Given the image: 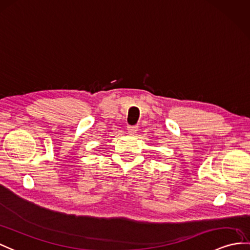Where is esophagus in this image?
I'll list each match as a JSON object with an SVG mask.
<instances>
[{
	"label": "esophagus",
	"mask_w": 250,
	"mask_h": 250,
	"mask_svg": "<svg viewBox=\"0 0 250 250\" xmlns=\"http://www.w3.org/2000/svg\"><path fill=\"white\" fill-rule=\"evenodd\" d=\"M127 130H128V132L131 133V135H135L138 131V126H128L127 127Z\"/></svg>",
	"instance_id": "esophagus-1"
}]
</instances>
